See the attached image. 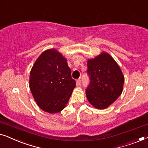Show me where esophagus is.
<instances>
[{"mask_svg":"<svg viewBox=\"0 0 148 148\" xmlns=\"http://www.w3.org/2000/svg\"><path fill=\"white\" fill-rule=\"evenodd\" d=\"M80 83H81V80L80 79H78V80H76V85L78 86H79L80 85Z\"/></svg>","mask_w":148,"mask_h":148,"instance_id":"34e87169","label":"esophagus"}]
</instances>
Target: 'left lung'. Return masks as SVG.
I'll list each match as a JSON object with an SVG mask.
<instances>
[{
  "instance_id": "1",
  "label": "left lung",
  "mask_w": 148,
  "mask_h": 148,
  "mask_svg": "<svg viewBox=\"0 0 148 148\" xmlns=\"http://www.w3.org/2000/svg\"><path fill=\"white\" fill-rule=\"evenodd\" d=\"M90 84L86 90L90 104L97 109H105L121 95L124 76L113 58L103 51L87 62Z\"/></svg>"
}]
</instances>
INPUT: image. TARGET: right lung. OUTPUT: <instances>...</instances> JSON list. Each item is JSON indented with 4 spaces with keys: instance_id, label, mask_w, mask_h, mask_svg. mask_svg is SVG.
I'll list each match as a JSON object with an SVG mask.
<instances>
[{
    "instance_id": "1",
    "label": "right lung",
    "mask_w": 148,
    "mask_h": 148,
    "mask_svg": "<svg viewBox=\"0 0 148 148\" xmlns=\"http://www.w3.org/2000/svg\"><path fill=\"white\" fill-rule=\"evenodd\" d=\"M75 87L67 59L56 49L41 53L29 76L31 92L39 107L51 114L59 113L66 107Z\"/></svg>"
}]
</instances>
